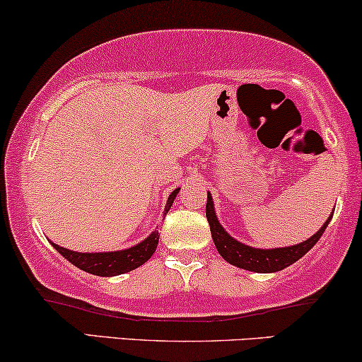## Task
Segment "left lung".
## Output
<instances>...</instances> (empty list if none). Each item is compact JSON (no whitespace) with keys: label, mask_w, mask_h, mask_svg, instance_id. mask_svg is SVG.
Instances as JSON below:
<instances>
[{"label":"left lung","mask_w":362,"mask_h":362,"mask_svg":"<svg viewBox=\"0 0 362 362\" xmlns=\"http://www.w3.org/2000/svg\"><path fill=\"white\" fill-rule=\"evenodd\" d=\"M206 218H208L209 230H211L213 242H215L218 253H220L226 262L231 263V265L238 267V269H243L248 272H257V274H272V272H280L287 269L288 265L296 263L298 258L304 257L305 253L319 242V238L322 236L329 223H331L332 215L325 220L322 228H320L317 233L312 235L310 238L304 240L302 243L292 245V247H279V248H255L233 238L228 231L223 228L221 223L218 221L215 204H213V198L209 193L206 199Z\"/></svg>","instance_id":"8db88e82"}]
</instances>
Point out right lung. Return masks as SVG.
I'll return each mask as SVG.
<instances>
[{
    "instance_id": "1",
    "label": "right lung",
    "mask_w": 362,
    "mask_h": 362,
    "mask_svg": "<svg viewBox=\"0 0 362 362\" xmlns=\"http://www.w3.org/2000/svg\"><path fill=\"white\" fill-rule=\"evenodd\" d=\"M181 188H176L169 194L166 208H164V218L169 208L173 206L174 199H176L177 193ZM52 243V242H50ZM159 243V233L154 230L147 238L142 240L141 243L134 245L131 248L117 250V252H95V253H83V252H74V250L64 248L60 245H53V248L65 257L72 265L77 269L87 272V274L99 275V276H115L120 274H127V272L136 270L137 267L144 265V263L153 257Z\"/></svg>"
}]
</instances>
